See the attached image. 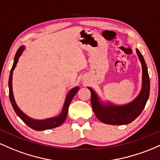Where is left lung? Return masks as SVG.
<instances>
[{
    "label": "left lung",
    "instance_id": "left-lung-1",
    "mask_svg": "<svg viewBox=\"0 0 160 160\" xmlns=\"http://www.w3.org/2000/svg\"><path fill=\"white\" fill-rule=\"evenodd\" d=\"M136 51L143 69V87L140 95L134 101L124 106H114L112 105L103 106L100 104L94 91L89 88L91 92V105L95 115L99 121L105 124L113 125L129 124L139 116L147 104L150 95V77L143 55L138 49Z\"/></svg>",
    "mask_w": 160,
    "mask_h": 160
}]
</instances>
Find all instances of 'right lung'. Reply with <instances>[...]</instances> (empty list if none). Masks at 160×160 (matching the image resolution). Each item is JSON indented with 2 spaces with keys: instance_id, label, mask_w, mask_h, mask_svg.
I'll return each mask as SVG.
<instances>
[{
  "instance_id": "right-lung-1",
  "label": "right lung",
  "mask_w": 160,
  "mask_h": 160,
  "mask_svg": "<svg viewBox=\"0 0 160 160\" xmlns=\"http://www.w3.org/2000/svg\"><path fill=\"white\" fill-rule=\"evenodd\" d=\"M22 50H23V46L20 47V48L17 50V53L15 54L14 58V61H13V67L11 68V71L10 73V77H9V82H8V86H9V98H10V102H11L12 106H13V109L17 115L22 119V121L25 124H27L29 128H31L36 130V131H43V130H48V129H52L54 128L58 127L61 124H62L64 122V121L66 120V118L68 116V108H69L70 104H71V100L73 99V96H75V94L77 93V91L79 90V87H75L73 89H71V92H69L67 96L65 102H64V107H63L62 112H61V115L59 116L56 118H52L46 119V120H42V121H38V120H34V119H32L26 116L25 114L22 113L20 111V108H18L17 106V104L15 103L14 98L13 96V90H12V74H13V71L14 70L16 65H17V62H18V59L20 58L21 53H22Z\"/></svg>"
}]
</instances>
